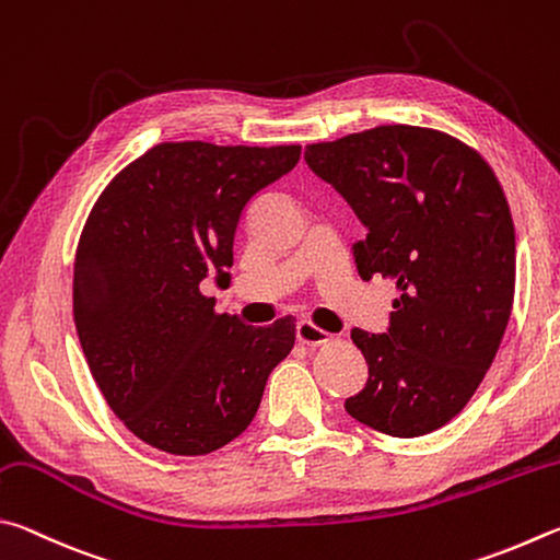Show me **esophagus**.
I'll list each match as a JSON object with an SVG mask.
<instances>
[{"instance_id":"1","label":"esophagus","mask_w":560,"mask_h":560,"mask_svg":"<svg viewBox=\"0 0 560 560\" xmlns=\"http://www.w3.org/2000/svg\"><path fill=\"white\" fill-rule=\"evenodd\" d=\"M295 337H298V341H302V345H307V347H322V345H327V341H329L327 331L319 329L317 325H312L310 319L298 322Z\"/></svg>"}]
</instances>
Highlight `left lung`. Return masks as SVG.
<instances>
[{
	"label": "left lung",
	"instance_id": "1",
	"mask_svg": "<svg viewBox=\"0 0 560 560\" xmlns=\"http://www.w3.org/2000/svg\"><path fill=\"white\" fill-rule=\"evenodd\" d=\"M305 162L364 223V280L390 278L388 329H351L369 381L347 413L378 433L418 438L467 406L509 325L516 238L502 184L482 154L445 132L381 125L305 147Z\"/></svg>",
	"mask_w": 560,
	"mask_h": 560
}]
</instances>
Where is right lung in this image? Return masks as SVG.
<instances>
[{
  "label": "right lung",
  "instance_id": "add662e5",
  "mask_svg": "<svg viewBox=\"0 0 560 560\" xmlns=\"http://www.w3.org/2000/svg\"><path fill=\"white\" fill-rule=\"evenodd\" d=\"M300 144L162 142L105 186L75 250L73 319L97 388L142 443L206 455L255 418L295 322L215 315L201 280L231 282L233 235Z\"/></svg>",
  "mask_w": 560,
  "mask_h": 560
}]
</instances>
